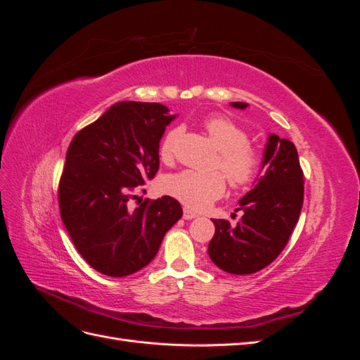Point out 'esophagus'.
Segmentation results:
<instances>
[{
	"instance_id": "obj_1",
	"label": "esophagus",
	"mask_w": 360,
	"mask_h": 360,
	"mask_svg": "<svg viewBox=\"0 0 360 360\" xmlns=\"http://www.w3.org/2000/svg\"><path fill=\"white\" fill-rule=\"evenodd\" d=\"M198 214L195 213V212H192L191 209H188V207H184L183 209V219H186V221H191V219H193V217H197Z\"/></svg>"
}]
</instances>
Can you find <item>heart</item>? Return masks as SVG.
<instances>
[{
  "mask_svg": "<svg viewBox=\"0 0 360 360\" xmlns=\"http://www.w3.org/2000/svg\"><path fill=\"white\" fill-rule=\"evenodd\" d=\"M213 144L221 151L216 167L225 174L228 183L234 189H245L252 184L263 168V156L249 144L246 129L225 115H210L202 122ZM181 129L174 127L163 136L159 146L162 162H171L176 153V144ZM165 192L172 198L191 209H204L225 192V179L221 172L202 174L197 171H180L167 180Z\"/></svg>",
  "mask_w": 360,
  "mask_h": 360,
  "instance_id": "1",
  "label": "heart"
}]
</instances>
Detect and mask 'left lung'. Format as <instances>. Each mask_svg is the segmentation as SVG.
<instances>
[{
	"instance_id": "8db88e82",
	"label": "left lung",
	"mask_w": 360,
	"mask_h": 360,
	"mask_svg": "<svg viewBox=\"0 0 360 360\" xmlns=\"http://www.w3.org/2000/svg\"><path fill=\"white\" fill-rule=\"evenodd\" d=\"M245 110L248 103L231 102ZM264 172L238 201L243 216L234 226L213 219L214 236L209 243L213 263L233 275H250L275 261L290 240L303 204V171L296 146L270 134L263 155ZM236 210V212H237Z\"/></svg>"
}]
</instances>
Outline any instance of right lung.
<instances>
[{
  "mask_svg": "<svg viewBox=\"0 0 360 360\" xmlns=\"http://www.w3.org/2000/svg\"><path fill=\"white\" fill-rule=\"evenodd\" d=\"M174 118L160 103L118 102L69 146L58 186L61 221L82 258L106 276L146 267L183 214L171 197L130 205L156 176L159 143Z\"/></svg>",
  "mask_w": 360,
  "mask_h": 360,
  "instance_id": "obj_1",
  "label": "right lung"
}]
</instances>
